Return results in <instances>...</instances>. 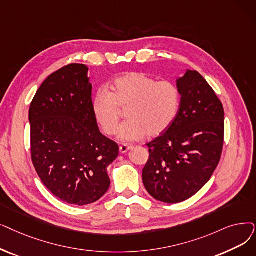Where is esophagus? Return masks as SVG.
I'll list each match as a JSON object with an SVG mask.
<instances>
[{"label": "esophagus", "instance_id": "34e87169", "mask_svg": "<svg viewBox=\"0 0 256 256\" xmlns=\"http://www.w3.org/2000/svg\"><path fill=\"white\" fill-rule=\"evenodd\" d=\"M130 148H132V146H130V144H122V146H120V148H119V150L121 154H124L128 150H130Z\"/></svg>", "mask_w": 256, "mask_h": 256}]
</instances>
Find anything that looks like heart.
<instances>
[{"mask_svg":"<svg viewBox=\"0 0 256 256\" xmlns=\"http://www.w3.org/2000/svg\"><path fill=\"white\" fill-rule=\"evenodd\" d=\"M110 92L99 91L92 100L93 115L102 132L114 136L121 108L128 119L120 126L122 141L158 137L168 130L180 108V91L170 80H158L146 73L122 75L110 84Z\"/></svg>","mask_w":256,"mask_h":256,"instance_id":"heart-1","label":"heart"}]
</instances>
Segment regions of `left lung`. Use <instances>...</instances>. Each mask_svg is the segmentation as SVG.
I'll return each instance as SVG.
<instances>
[{
	"mask_svg": "<svg viewBox=\"0 0 256 256\" xmlns=\"http://www.w3.org/2000/svg\"><path fill=\"white\" fill-rule=\"evenodd\" d=\"M180 108L170 128L146 143L150 158L142 170L148 192L174 204L192 198L209 181L224 146V108L196 71L176 80Z\"/></svg>",
	"mask_w": 256,
	"mask_h": 256,
	"instance_id": "obj_1",
	"label": "left lung"
}]
</instances>
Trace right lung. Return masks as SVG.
Instances as JSON below:
<instances>
[{
	"instance_id": "add662e5",
	"label": "right lung",
	"mask_w": 256,
	"mask_h": 256,
	"mask_svg": "<svg viewBox=\"0 0 256 256\" xmlns=\"http://www.w3.org/2000/svg\"><path fill=\"white\" fill-rule=\"evenodd\" d=\"M29 121L31 160L44 185L64 203L98 201L119 146L99 132L88 66L70 64L52 73L32 99Z\"/></svg>"
}]
</instances>
